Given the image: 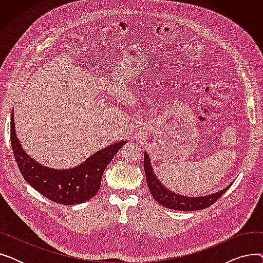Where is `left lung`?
Returning a JSON list of instances; mask_svg holds the SVG:
<instances>
[{
  "label": "left lung",
  "instance_id": "8db88e82",
  "mask_svg": "<svg viewBox=\"0 0 263 263\" xmlns=\"http://www.w3.org/2000/svg\"><path fill=\"white\" fill-rule=\"evenodd\" d=\"M144 170L146 174L147 184L151 195L157 200L160 204H162L165 208L179 210V211H196L202 210L208 208L211 204H213L217 199L222 196L224 193L230 187L229 184L224 190L219 191L214 194L203 196V197H187L176 194V193L167 190L157 179L153 167H151L149 156L145 153L144 154Z\"/></svg>",
  "mask_w": 263,
  "mask_h": 263
}]
</instances>
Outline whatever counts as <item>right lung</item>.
I'll use <instances>...</instances> for the list:
<instances>
[{
    "mask_svg": "<svg viewBox=\"0 0 263 263\" xmlns=\"http://www.w3.org/2000/svg\"><path fill=\"white\" fill-rule=\"evenodd\" d=\"M10 142L23 178L41 195L61 204H79L98 193L104 170L126 141L97 151L85 162L71 170H53L34 161L25 154L16 135L13 109L10 117Z\"/></svg>",
    "mask_w": 263,
    "mask_h": 263,
    "instance_id": "add662e5",
    "label": "right lung"
}]
</instances>
